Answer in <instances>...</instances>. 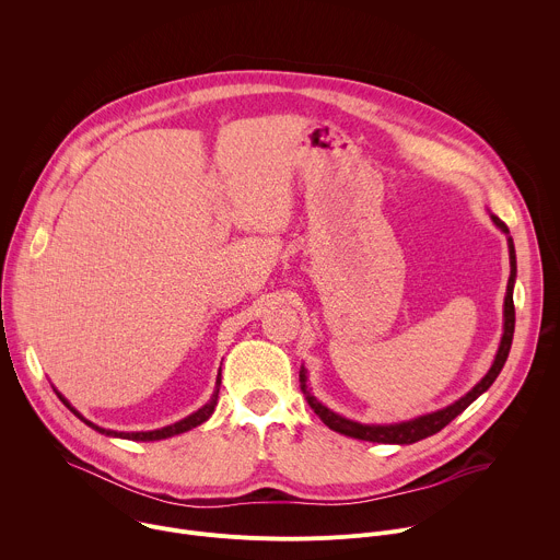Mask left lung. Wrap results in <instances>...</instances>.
Wrapping results in <instances>:
<instances>
[{
  "label": "left lung",
  "instance_id": "left-lung-1",
  "mask_svg": "<svg viewBox=\"0 0 560 560\" xmlns=\"http://www.w3.org/2000/svg\"><path fill=\"white\" fill-rule=\"evenodd\" d=\"M494 225L505 232L508 236V248H510V281H508V292H505V303H503V337H501V346L497 350V357H494V363L492 368L488 370V374L478 381L465 396H460L458 401L450 404L447 408H441L436 412H430V415H423V417H417V419H410V421H401V423H359V421H352V419H346L337 412H332L328 406H324L318 398L310 392L307 387V370L301 365V372H299V381H301V392L305 394V401L307 406L314 410V415L322 419L330 430L339 432V434H346V436H352V439H359V441H372V443H389V445H410V443H417L421 439H428L436 432H441L452 419H456L469 404H474L478 396H481L483 392L490 389V385L497 381V376L501 374L505 361H508V354H510V348H512V339H514V281H516V250H514V242L510 236V230L508 225L490 214Z\"/></svg>",
  "mask_w": 560,
  "mask_h": 560
}]
</instances>
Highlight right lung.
<instances>
[{"mask_svg":"<svg viewBox=\"0 0 560 560\" xmlns=\"http://www.w3.org/2000/svg\"><path fill=\"white\" fill-rule=\"evenodd\" d=\"M219 385H221V368H219V374H217V383H214V392H212V396H210V401L203 406V408H199L197 412H192V415H188L186 419H182V421H177V423H173V425H166V428H159V430H150V432H117V430H106V428H100V425H95L93 421H89L86 417H82L79 415L70 404H68V398L61 394V392H57V396L61 398V404L79 419V421H84L89 428H93V430H97L100 434H106V436H113V439H128V441H162V439H171V436H175V434H184V432H188V430H192V428H197V425H201L203 421H208L210 417H212V412H214V406H217V398H219Z\"/></svg>","mask_w":560,"mask_h":560,"instance_id":"obj_1","label":"right lung"}]
</instances>
